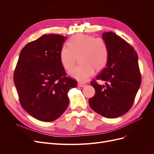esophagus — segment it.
<instances>
[{
    "label": "esophagus",
    "mask_w": 154,
    "mask_h": 154,
    "mask_svg": "<svg viewBox=\"0 0 154 154\" xmlns=\"http://www.w3.org/2000/svg\"><path fill=\"white\" fill-rule=\"evenodd\" d=\"M78 85H79V87H84V86H85V85H86V84H85V83H82V82H79V83L78 84Z\"/></svg>",
    "instance_id": "esophagus-1"
}]
</instances>
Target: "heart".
<instances>
[{
    "mask_svg": "<svg viewBox=\"0 0 154 154\" xmlns=\"http://www.w3.org/2000/svg\"><path fill=\"white\" fill-rule=\"evenodd\" d=\"M68 45L61 48L60 62L65 69L70 70L78 57L80 63L70 72V75L79 81H87L93 75L95 69L99 71L107 66L109 50L103 38L77 34L69 39Z\"/></svg>",
    "mask_w": 154,
    "mask_h": 154,
    "instance_id": "heart-1",
    "label": "heart"
}]
</instances>
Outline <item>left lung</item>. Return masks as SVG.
<instances>
[{
    "label": "left lung",
    "instance_id": "8db88e82",
    "mask_svg": "<svg viewBox=\"0 0 154 154\" xmlns=\"http://www.w3.org/2000/svg\"><path fill=\"white\" fill-rule=\"evenodd\" d=\"M109 50L106 67L92 80L95 90L88 100L91 107L107 118H117L125 114L132 107L141 84L138 55L134 47L112 32L103 34ZM97 79L106 82L105 86Z\"/></svg>",
    "mask_w": 154,
    "mask_h": 154
}]
</instances>
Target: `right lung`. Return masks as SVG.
Listing matches in <instances>:
<instances>
[{
	"label": "right lung",
	"instance_id": "1",
	"mask_svg": "<svg viewBox=\"0 0 154 154\" xmlns=\"http://www.w3.org/2000/svg\"><path fill=\"white\" fill-rule=\"evenodd\" d=\"M66 37L45 34L26 45L20 51L14 81L22 108L35 119L51 122L69 106L67 92L77 85L67 77L60 51Z\"/></svg>",
	"mask_w": 154,
	"mask_h": 154
}]
</instances>
